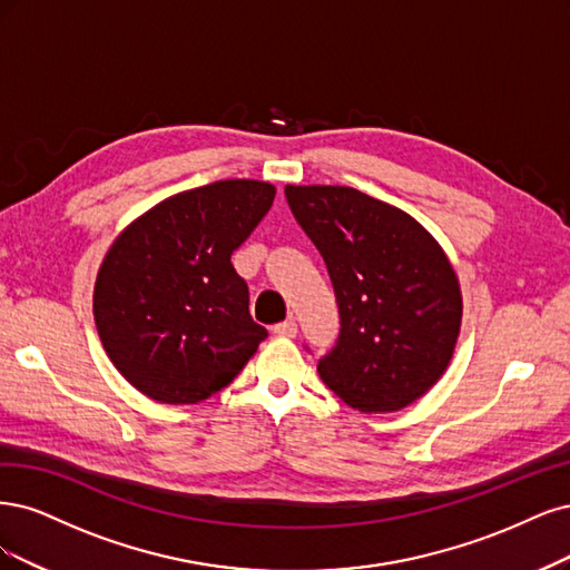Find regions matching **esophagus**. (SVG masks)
<instances>
[{"instance_id": "obj_1", "label": "esophagus", "mask_w": 570, "mask_h": 570, "mask_svg": "<svg viewBox=\"0 0 570 570\" xmlns=\"http://www.w3.org/2000/svg\"><path fill=\"white\" fill-rule=\"evenodd\" d=\"M274 332V336H279V338H296V334H298V324H296V320H286V322H279L277 326L272 328Z\"/></svg>"}]
</instances>
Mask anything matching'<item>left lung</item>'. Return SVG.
<instances>
[{"instance_id":"left-lung-1","label":"left lung","mask_w":570,"mask_h":570,"mask_svg":"<svg viewBox=\"0 0 570 570\" xmlns=\"http://www.w3.org/2000/svg\"><path fill=\"white\" fill-rule=\"evenodd\" d=\"M298 225L332 277L341 334L317 364L345 405L397 412L426 395L462 328L459 277L412 215L353 187L286 185Z\"/></svg>"}]
</instances>
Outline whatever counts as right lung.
<instances>
[{"mask_svg": "<svg viewBox=\"0 0 570 570\" xmlns=\"http://www.w3.org/2000/svg\"><path fill=\"white\" fill-rule=\"evenodd\" d=\"M261 179H219L132 219L106 250L95 322L108 360L163 405H196L234 381L265 341L232 253L274 200Z\"/></svg>", "mask_w": 570, "mask_h": 570, "instance_id": "right-lung-1", "label": "right lung"}]
</instances>
